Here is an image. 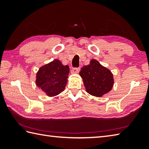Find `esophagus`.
Listing matches in <instances>:
<instances>
[{
    "label": "esophagus",
    "mask_w": 149,
    "mask_h": 149,
    "mask_svg": "<svg viewBox=\"0 0 149 149\" xmlns=\"http://www.w3.org/2000/svg\"><path fill=\"white\" fill-rule=\"evenodd\" d=\"M80 70L79 68H74L71 71L72 74H78Z\"/></svg>",
    "instance_id": "1"
}]
</instances>
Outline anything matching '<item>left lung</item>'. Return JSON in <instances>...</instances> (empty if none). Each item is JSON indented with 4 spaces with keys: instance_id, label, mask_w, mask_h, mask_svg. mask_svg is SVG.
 Wrapping results in <instances>:
<instances>
[{
    "instance_id": "obj_1",
    "label": "left lung",
    "mask_w": 149,
    "mask_h": 149,
    "mask_svg": "<svg viewBox=\"0 0 149 149\" xmlns=\"http://www.w3.org/2000/svg\"><path fill=\"white\" fill-rule=\"evenodd\" d=\"M79 75L83 79L87 93L92 96L102 97L109 93L113 87L112 72L96 59H91L89 65L84 66Z\"/></svg>"
}]
</instances>
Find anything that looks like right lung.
<instances>
[{"mask_svg": "<svg viewBox=\"0 0 149 149\" xmlns=\"http://www.w3.org/2000/svg\"><path fill=\"white\" fill-rule=\"evenodd\" d=\"M69 66L59 59L41 66L36 73V84L48 97H54L65 90L68 82Z\"/></svg>", "mask_w": 149, "mask_h": 149, "instance_id": "right-lung-1", "label": "right lung"}]
</instances>
